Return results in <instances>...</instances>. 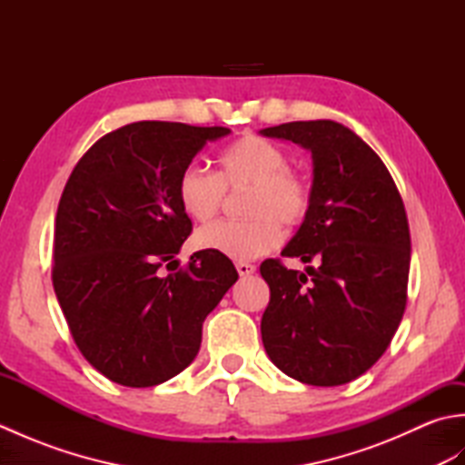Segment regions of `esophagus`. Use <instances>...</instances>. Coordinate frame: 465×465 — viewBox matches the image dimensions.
<instances>
[{
  "label": "esophagus",
  "instance_id": "1",
  "mask_svg": "<svg viewBox=\"0 0 465 465\" xmlns=\"http://www.w3.org/2000/svg\"><path fill=\"white\" fill-rule=\"evenodd\" d=\"M235 270H238L242 278H248V275H252L255 272V265L250 262H238L235 263Z\"/></svg>",
  "mask_w": 465,
  "mask_h": 465
}]
</instances>
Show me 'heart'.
<instances>
[{"label":"heart","mask_w":465,"mask_h":465,"mask_svg":"<svg viewBox=\"0 0 465 465\" xmlns=\"http://www.w3.org/2000/svg\"><path fill=\"white\" fill-rule=\"evenodd\" d=\"M220 172L187 165L177 180V200L195 222H210L222 210L225 190L250 185L243 213L248 220H225L195 233L200 250L230 260H253L275 250L282 226L298 227L312 212L313 190L308 177L290 167V153L260 135H245L220 153Z\"/></svg>","instance_id":"1"}]
</instances>
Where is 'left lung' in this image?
I'll use <instances>...</instances> for the list:
<instances>
[{
	"instance_id": "obj_1",
	"label": "left lung",
	"mask_w": 465,
	"mask_h": 465,
	"mask_svg": "<svg viewBox=\"0 0 465 465\" xmlns=\"http://www.w3.org/2000/svg\"><path fill=\"white\" fill-rule=\"evenodd\" d=\"M260 134L312 152V212L282 255L318 263L308 273L280 260L260 265L270 285L263 348L302 383H348L381 358L406 310V207L380 155L350 127L315 120Z\"/></svg>"
}]
</instances>
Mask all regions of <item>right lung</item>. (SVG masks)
<instances>
[{"label": "right lung", "mask_w": 465, "mask_h": 465, "mask_svg": "<svg viewBox=\"0 0 465 465\" xmlns=\"http://www.w3.org/2000/svg\"><path fill=\"white\" fill-rule=\"evenodd\" d=\"M227 127L135 122L74 167L57 205L52 280L72 338L107 380L152 388L200 351L202 325L238 280L225 255H175L192 233L177 180Z\"/></svg>", "instance_id": "obj_1"}]
</instances>
